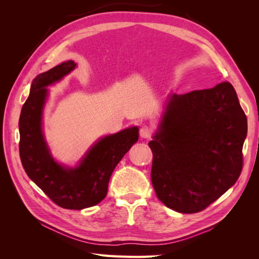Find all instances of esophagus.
<instances>
[{
    "label": "esophagus",
    "mask_w": 259,
    "mask_h": 259,
    "mask_svg": "<svg viewBox=\"0 0 259 259\" xmlns=\"http://www.w3.org/2000/svg\"><path fill=\"white\" fill-rule=\"evenodd\" d=\"M139 134L142 138L148 139V138H150V136L152 134V130L149 126H147V125H144V126H142V128H140Z\"/></svg>",
    "instance_id": "34e87169"
}]
</instances>
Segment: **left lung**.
I'll list each match as a JSON object with an SVG mask.
<instances>
[{"label":"left lung","mask_w":259,"mask_h":259,"mask_svg":"<svg viewBox=\"0 0 259 259\" xmlns=\"http://www.w3.org/2000/svg\"><path fill=\"white\" fill-rule=\"evenodd\" d=\"M247 119L229 82L168 96L153 140L156 197L179 213L206 208L238 180Z\"/></svg>","instance_id":"obj_1"}]
</instances>
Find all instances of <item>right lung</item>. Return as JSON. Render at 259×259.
Wrapping results in <instances>:
<instances>
[{"mask_svg":"<svg viewBox=\"0 0 259 259\" xmlns=\"http://www.w3.org/2000/svg\"><path fill=\"white\" fill-rule=\"evenodd\" d=\"M75 67L73 60H68L38 74L31 84L19 117V153L23 168L54 203L67 209L91 207L106 198L113 169L139 135V128L132 126L101 137L74 167L55 161L42 130L43 110L49 96L46 88L64 79Z\"/></svg>","mask_w":259,"mask_h":259,"instance_id":"add662e5","label":"right lung"}]
</instances>
